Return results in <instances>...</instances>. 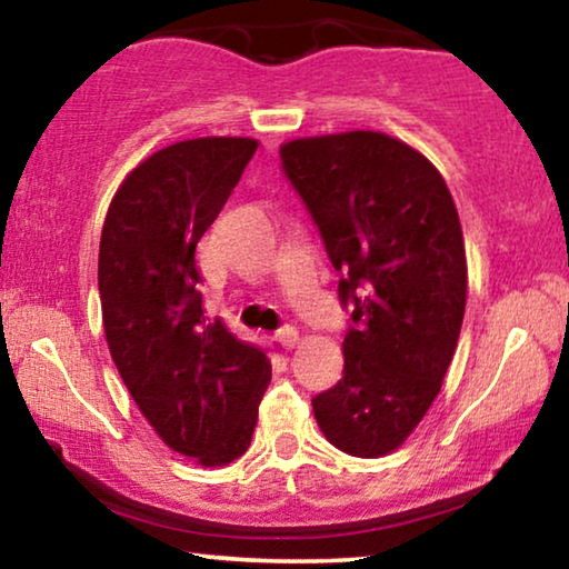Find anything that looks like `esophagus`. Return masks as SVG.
<instances>
[{
	"label": "esophagus",
	"instance_id": "1",
	"mask_svg": "<svg viewBox=\"0 0 569 569\" xmlns=\"http://www.w3.org/2000/svg\"><path fill=\"white\" fill-rule=\"evenodd\" d=\"M278 342H281L286 350H293L296 346H299V330L291 325L283 327V330H278Z\"/></svg>",
	"mask_w": 569,
	"mask_h": 569
}]
</instances>
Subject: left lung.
I'll return each instance as SVG.
<instances>
[{
    "label": "left lung",
    "instance_id": "1",
    "mask_svg": "<svg viewBox=\"0 0 569 569\" xmlns=\"http://www.w3.org/2000/svg\"><path fill=\"white\" fill-rule=\"evenodd\" d=\"M288 180L353 303L342 379L311 399L317 426L358 459L397 451L441 391L467 307V252L443 174L381 131L281 143Z\"/></svg>",
    "mask_w": 569,
    "mask_h": 569
}]
</instances>
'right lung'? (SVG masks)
Returning <instances> with one entry per match:
<instances>
[{"label":"right lung","mask_w":569,"mask_h":569,"mask_svg":"<svg viewBox=\"0 0 569 569\" xmlns=\"http://www.w3.org/2000/svg\"><path fill=\"white\" fill-rule=\"evenodd\" d=\"M258 139L203 136L126 174L100 237L98 286L110 358L157 436L198 467L247 451L270 358L208 317L196 247L242 178Z\"/></svg>","instance_id":"add662e5"}]
</instances>
